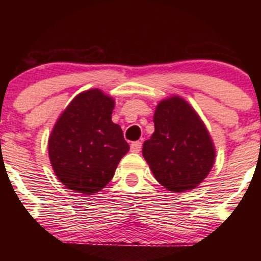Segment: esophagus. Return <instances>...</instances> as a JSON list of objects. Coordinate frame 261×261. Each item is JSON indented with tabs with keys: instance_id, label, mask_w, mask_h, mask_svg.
Returning a JSON list of instances; mask_svg holds the SVG:
<instances>
[{
	"instance_id": "34e87169",
	"label": "esophagus",
	"mask_w": 261,
	"mask_h": 261,
	"mask_svg": "<svg viewBox=\"0 0 261 261\" xmlns=\"http://www.w3.org/2000/svg\"><path fill=\"white\" fill-rule=\"evenodd\" d=\"M141 147H142V143L140 142V141H136V142H133L130 146V149L131 152H135V153H139L141 151Z\"/></svg>"
}]
</instances>
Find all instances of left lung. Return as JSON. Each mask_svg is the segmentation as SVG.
I'll return each instance as SVG.
<instances>
[{"mask_svg":"<svg viewBox=\"0 0 261 261\" xmlns=\"http://www.w3.org/2000/svg\"><path fill=\"white\" fill-rule=\"evenodd\" d=\"M154 133L143 142L142 154L154 178L174 193L195 189L215 162V148L205 125L180 97L155 108Z\"/></svg>","mask_w":261,"mask_h":261,"instance_id":"left-lung-1","label":"left lung"}]
</instances>
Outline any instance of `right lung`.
Here are the masks:
<instances>
[{
  "label": "right lung",
  "instance_id": "right-lung-1",
  "mask_svg": "<svg viewBox=\"0 0 261 261\" xmlns=\"http://www.w3.org/2000/svg\"><path fill=\"white\" fill-rule=\"evenodd\" d=\"M114 106L112 98L91 89L73 98L56 121L49 157L66 188L86 195L98 193L128 152L121 127L112 121Z\"/></svg>",
  "mask_w": 261,
  "mask_h": 261
}]
</instances>
